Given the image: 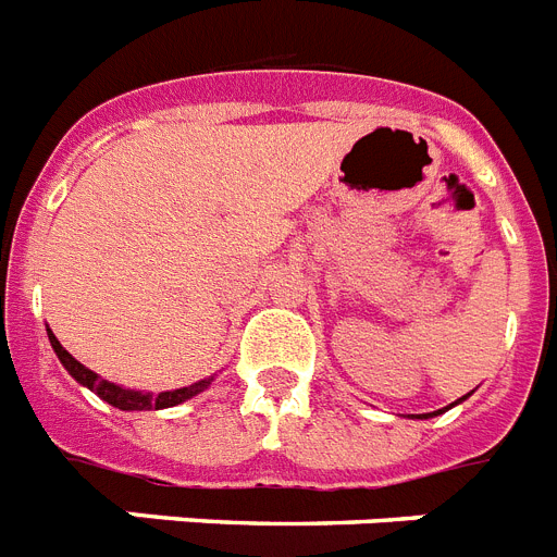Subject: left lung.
I'll list each match as a JSON object with an SVG mask.
<instances>
[{
    "mask_svg": "<svg viewBox=\"0 0 557 557\" xmlns=\"http://www.w3.org/2000/svg\"><path fill=\"white\" fill-rule=\"evenodd\" d=\"M470 394H473V391H470ZM470 394H467V396H470ZM467 396H461V399H456V401H453V405H447V408H442V410H433V413H419V416H413V419H433V416L445 413V410H450V408H456V405H461V401H465Z\"/></svg>",
    "mask_w": 557,
    "mask_h": 557,
    "instance_id": "1",
    "label": "left lung"
}]
</instances>
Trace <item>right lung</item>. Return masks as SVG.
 <instances>
[{
	"label": "right lung",
	"instance_id": "add662e5",
	"mask_svg": "<svg viewBox=\"0 0 557 557\" xmlns=\"http://www.w3.org/2000/svg\"><path fill=\"white\" fill-rule=\"evenodd\" d=\"M48 339H50V345H53L59 362L64 366V371H67L70 376L78 382V385L90 387L92 394H98L101 399L107 401V405H112V408H119V410L175 408V405H181V401L203 394V391H207V387L214 382V376H207V380L195 382V385L177 387V391H161V394H149V391H133V387H124V385H115V382H110V380H101L96 371L84 368L82 362L73 357V354H67V350L62 348V343L55 339V334L50 329H48Z\"/></svg>",
	"mask_w": 557,
	"mask_h": 557
}]
</instances>
